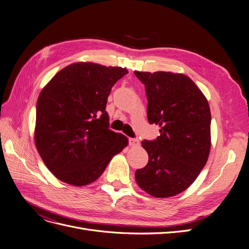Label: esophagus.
<instances>
[{
  "instance_id": "esophagus-1",
  "label": "esophagus",
  "mask_w": 249,
  "mask_h": 249,
  "mask_svg": "<svg viewBox=\"0 0 249 249\" xmlns=\"http://www.w3.org/2000/svg\"><path fill=\"white\" fill-rule=\"evenodd\" d=\"M129 144L131 146H137L139 144L138 138H129Z\"/></svg>"
}]
</instances>
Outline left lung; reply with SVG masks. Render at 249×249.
Listing matches in <instances>:
<instances>
[{
	"label": "left lung",
	"mask_w": 249,
	"mask_h": 249,
	"mask_svg": "<svg viewBox=\"0 0 249 249\" xmlns=\"http://www.w3.org/2000/svg\"><path fill=\"white\" fill-rule=\"evenodd\" d=\"M145 86L147 120L160 127L155 140H143L148 163L135 172L140 188L154 197H171L187 189L207 164L211 149L208 100L180 73L134 71Z\"/></svg>",
	"instance_id": "8db88e82"
}]
</instances>
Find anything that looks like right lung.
I'll return each mask as SVG.
<instances>
[{"instance_id":"obj_1","label":"right lung","mask_w":249,"mask_h":249,"mask_svg":"<svg viewBox=\"0 0 249 249\" xmlns=\"http://www.w3.org/2000/svg\"><path fill=\"white\" fill-rule=\"evenodd\" d=\"M122 67L74 63L59 71L39 93L36 145L59 180L84 186L98 179L128 138L109 128L106 106Z\"/></svg>"}]
</instances>
